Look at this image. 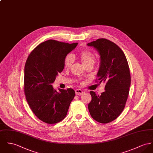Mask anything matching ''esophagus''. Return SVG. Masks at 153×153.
Segmentation results:
<instances>
[{
  "instance_id": "34e87169",
  "label": "esophagus",
  "mask_w": 153,
  "mask_h": 153,
  "mask_svg": "<svg viewBox=\"0 0 153 153\" xmlns=\"http://www.w3.org/2000/svg\"><path fill=\"white\" fill-rule=\"evenodd\" d=\"M83 91H82L81 89H77L75 90V94L78 95H82L83 94Z\"/></svg>"
}]
</instances>
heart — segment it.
Instances as JSON below:
<instances>
[{
  "label": "heart",
  "mask_w": 153,
  "mask_h": 153,
  "mask_svg": "<svg viewBox=\"0 0 153 153\" xmlns=\"http://www.w3.org/2000/svg\"><path fill=\"white\" fill-rule=\"evenodd\" d=\"M78 56L81 59L85 67L88 65H94L95 61V54L90 51L83 50L80 51ZM73 57L71 55H68L64 59V65L66 68H70L73 63Z\"/></svg>",
  "instance_id": "heart-1"
}]
</instances>
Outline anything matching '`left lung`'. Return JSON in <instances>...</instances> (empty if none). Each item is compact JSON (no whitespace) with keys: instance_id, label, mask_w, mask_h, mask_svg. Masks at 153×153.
Segmentation results:
<instances>
[{"instance_id":"obj_1","label":"left lung","mask_w":153,"mask_h":153,"mask_svg":"<svg viewBox=\"0 0 153 153\" xmlns=\"http://www.w3.org/2000/svg\"><path fill=\"white\" fill-rule=\"evenodd\" d=\"M87 45L94 47L100 56L97 82L106 83L105 91L100 95L90 92L92 100L88 109L94 120L108 123L115 120L125 107L131 82L128 64L123 51L113 42L99 39Z\"/></svg>"}]
</instances>
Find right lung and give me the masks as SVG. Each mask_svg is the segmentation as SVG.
Here are the masks:
<instances>
[{
    "instance_id": "add662e5",
    "label": "right lung",
    "mask_w": 153,
    "mask_h": 153,
    "mask_svg": "<svg viewBox=\"0 0 153 153\" xmlns=\"http://www.w3.org/2000/svg\"><path fill=\"white\" fill-rule=\"evenodd\" d=\"M78 45L49 40L37 45L30 54L25 67L24 89L28 104L42 122L55 124L67 116L75 97L71 88L59 89L51 83L64 68L66 56Z\"/></svg>"
}]
</instances>
